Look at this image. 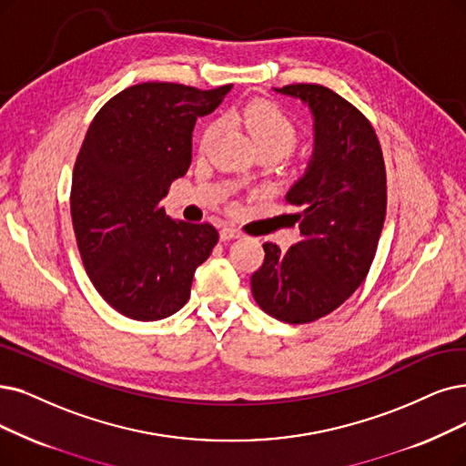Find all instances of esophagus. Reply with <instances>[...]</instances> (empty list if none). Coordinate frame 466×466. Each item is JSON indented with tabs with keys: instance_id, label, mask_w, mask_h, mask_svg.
Here are the masks:
<instances>
[{
	"instance_id": "obj_1",
	"label": "esophagus",
	"mask_w": 466,
	"mask_h": 466,
	"mask_svg": "<svg viewBox=\"0 0 466 466\" xmlns=\"http://www.w3.org/2000/svg\"><path fill=\"white\" fill-rule=\"evenodd\" d=\"M240 235H243V233H240L237 228H223V229L219 231V238H221V240H231V238H238Z\"/></svg>"
}]
</instances>
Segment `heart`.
Listing matches in <instances>:
<instances>
[{
	"instance_id": "b5f03b06",
	"label": "heart",
	"mask_w": 466,
	"mask_h": 466,
	"mask_svg": "<svg viewBox=\"0 0 466 466\" xmlns=\"http://www.w3.org/2000/svg\"><path fill=\"white\" fill-rule=\"evenodd\" d=\"M237 122L250 134L258 153H271L277 158L290 155L300 143V129L277 103L252 99L235 113ZM219 134V122L204 126L198 137L200 153H207Z\"/></svg>"
}]
</instances>
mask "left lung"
Instances as JSON below:
<instances>
[{"mask_svg":"<svg viewBox=\"0 0 466 466\" xmlns=\"http://www.w3.org/2000/svg\"><path fill=\"white\" fill-rule=\"evenodd\" d=\"M308 103L315 147L287 193L300 240L287 252L264 245L250 277L256 304L290 325L311 323L344 304L373 264L386 218V166L375 127L361 110L319 84L277 89Z\"/></svg>","mask_w":466,"mask_h":466,"instance_id":"obj_1","label":"left lung"}]
</instances>
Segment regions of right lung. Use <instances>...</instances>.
I'll use <instances>...</instances> for the list:
<instances>
[{"label": "right lung", "instance_id": "obj_1", "mask_svg": "<svg viewBox=\"0 0 466 466\" xmlns=\"http://www.w3.org/2000/svg\"><path fill=\"white\" fill-rule=\"evenodd\" d=\"M229 89L145 82L106 101L89 124L72 172L74 235L93 287L129 319L181 309L218 243L210 223L174 221L160 202L189 170L197 118Z\"/></svg>", "mask_w": 466, "mask_h": 466}]
</instances>
